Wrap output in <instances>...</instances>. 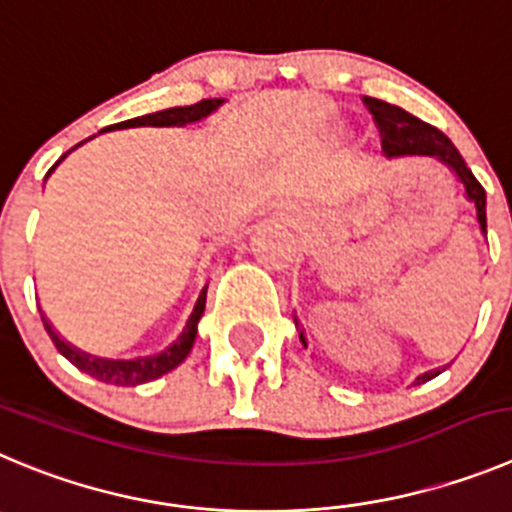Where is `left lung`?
Segmentation results:
<instances>
[{
    "mask_svg": "<svg viewBox=\"0 0 512 512\" xmlns=\"http://www.w3.org/2000/svg\"><path fill=\"white\" fill-rule=\"evenodd\" d=\"M366 111L374 116L376 128H379L381 136V148H384L389 156H434V159L444 161V164L450 166L460 181L465 184V194L477 209V222H480L482 232H487V219H485V189H482L480 181L472 176V171L467 169L465 159L460 156L452 141L444 136L442 131H437L429 123L419 121L417 116L407 113L399 105L384 103V100L376 98H364ZM300 341L305 343L303 333H300ZM442 371H427L417 379L419 381H429L434 379Z\"/></svg>",
    "mask_w": 512,
    "mask_h": 512,
    "instance_id": "1",
    "label": "left lung"
}]
</instances>
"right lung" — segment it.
Listing matches in <instances>:
<instances>
[{
	"label": "right lung",
	"instance_id": "1",
	"mask_svg": "<svg viewBox=\"0 0 512 512\" xmlns=\"http://www.w3.org/2000/svg\"><path fill=\"white\" fill-rule=\"evenodd\" d=\"M219 103H222V100H199V103L184 105V108H166V111L148 113V116H141V118H131V121L116 123V126H111V128L186 126V123H194V121H202V118H207ZM204 305H207V288L199 293V300H197V305H194V313H191V318L186 321L184 333H181V336L176 338V341L171 343L164 353H159V356L136 358V361H103V358L85 356V353L75 351L73 346H68V343L62 341V338L52 331V326L45 321V318H42V323H45V331L50 333V338H52V343H55L57 351L68 358L70 364L78 366L80 371H85V374L93 376V379L103 381V384L138 386V384H146V381H154V379H159V376L169 374L171 369H176V366H179L181 361L189 356L191 346H194V338H197V323L204 313Z\"/></svg>",
	"mask_w": 512,
	"mask_h": 512
}]
</instances>
